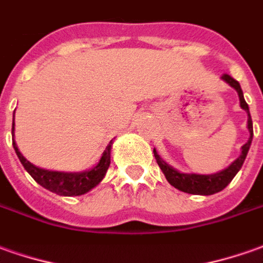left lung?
Returning a JSON list of instances; mask_svg holds the SVG:
<instances>
[{"label":"left lung","instance_id":"left-lung-1","mask_svg":"<svg viewBox=\"0 0 263 263\" xmlns=\"http://www.w3.org/2000/svg\"><path fill=\"white\" fill-rule=\"evenodd\" d=\"M222 80L226 81L231 87H233L236 91H238L239 101H240V107L245 110L248 113V130H249V139L248 142L242 146L240 149V155L239 157L232 162L226 169L220 170L218 173H212V175H197V173H182L179 172L175 167H172L170 164L163 160L160 156L157 155L156 149H153V153H155L156 162L159 164V167L162 169V172L164 173V176L167 179L172 186H175L176 189L182 190L184 193H190V195H203V196H209V195H213V193H218L220 190H223L231 183L232 179L236 176L242 164L245 162L246 155L249 152V147H251V143H252L253 137V126H252V119H251V113H249V106L246 104L245 99H243V91L240 88V84L235 79H232L229 74H223L222 76Z\"/></svg>","mask_w":263,"mask_h":263}]
</instances>
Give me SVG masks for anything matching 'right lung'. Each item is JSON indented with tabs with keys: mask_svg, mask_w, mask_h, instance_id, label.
Masks as SVG:
<instances>
[{
	"mask_svg": "<svg viewBox=\"0 0 263 263\" xmlns=\"http://www.w3.org/2000/svg\"><path fill=\"white\" fill-rule=\"evenodd\" d=\"M113 140H110L108 146L101 155L100 162L91 169L84 172H57V170H47L37 167L35 164L28 162L21 152L18 150L17 143L14 140V120H12V146L17 153L20 162L23 163L24 169L31 175V177L41 184L43 187L57 193L60 196H80L94 189L106 176L108 166H110V152H111Z\"/></svg>",
	"mask_w": 263,
	"mask_h": 263,
	"instance_id": "obj_1",
	"label": "right lung"
}]
</instances>
